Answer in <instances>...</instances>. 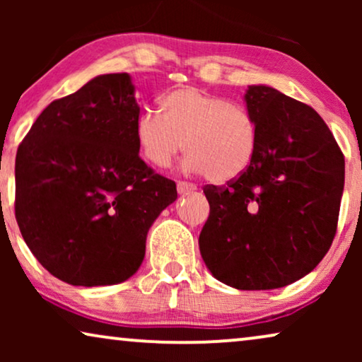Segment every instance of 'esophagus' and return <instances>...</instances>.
Listing matches in <instances>:
<instances>
[{"label": "esophagus", "mask_w": 362, "mask_h": 362, "mask_svg": "<svg viewBox=\"0 0 362 362\" xmlns=\"http://www.w3.org/2000/svg\"><path fill=\"white\" fill-rule=\"evenodd\" d=\"M196 191V186L192 182H186V181H180L177 182V192L180 194H187V192Z\"/></svg>", "instance_id": "esophagus-1"}]
</instances>
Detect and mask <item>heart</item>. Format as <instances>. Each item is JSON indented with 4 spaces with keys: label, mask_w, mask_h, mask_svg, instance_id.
Returning a JSON list of instances; mask_svg holds the SVG:
<instances>
[{
    "label": "heart",
    "mask_w": 362,
    "mask_h": 362,
    "mask_svg": "<svg viewBox=\"0 0 362 362\" xmlns=\"http://www.w3.org/2000/svg\"><path fill=\"white\" fill-rule=\"evenodd\" d=\"M133 135L141 156L168 168L185 150L186 168L212 182L244 175L257 153V125L244 107L196 87H182L160 98V113L141 112Z\"/></svg>",
    "instance_id": "obj_1"
}]
</instances>
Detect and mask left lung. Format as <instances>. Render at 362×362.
Listing matches in <instances>:
<instances>
[{"mask_svg":"<svg viewBox=\"0 0 362 362\" xmlns=\"http://www.w3.org/2000/svg\"><path fill=\"white\" fill-rule=\"evenodd\" d=\"M257 125V153L227 186H206L209 217L202 260L237 290H272L308 275L333 244L344 156L313 108L269 86L244 95Z\"/></svg>","mask_w":362,"mask_h":362,"instance_id":"obj_1","label":"left lung"}]
</instances>
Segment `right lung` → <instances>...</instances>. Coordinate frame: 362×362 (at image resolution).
Returning <instances> with one entry per match:
<instances>
[{"mask_svg": "<svg viewBox=\"0 0 362 362\" xmlns=\"http://www.w3.org/2000/svg\"><path fill=\"white\" fill-rule=\"evenodd\" d=\"M128 74H105L44 108L18 148L14 212L29 250L74 286L122 284L140 269L176 182L138 150Z\"/></svg>", "mask_w": 362, "mask_h": 362, "instance_id": "1", "label": "right lung"}]
</instances>
